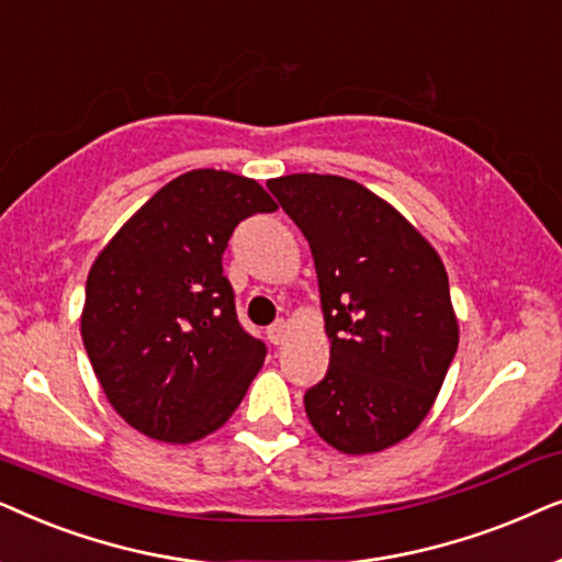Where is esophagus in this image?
Returning <instances> with one entry per match:
<instances>
[{
    "label": "esophagus",
    "mask_w": 562,
    "mask_h": 562,
    "mask_svg": "<svg viewBox=\"0 0 562 562\" xmlns=\"http://www.w3.org/2000/svg\"><path fill=\"white\" fill-rule=\"evenodd\" d=\"M267 336H269V341L274 344V347H280V344L285 341V336H288V324H285V321H282V318L274 321V324L267 328Z\"/></svg>",
    "instance_id": "esophagus-1"
}]
</instances>
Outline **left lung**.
<instances>
[{"label":"left lung","mask_w":562,"mask_h":562,"mask_svg":"<svg viewBox=\"0 0 562 562\" xmlns=\"http://www.w3.org/2000/svg\"><path fill=\"white\" fill-rule=\"evenodd\" d=\"M267 187L308 238L331 341L305 414L334 450L383 452L418 429L458 351L447 269L391 203L355 179L288 175Z\"/></svg>","instance_id":"obj_1"}]
</instances>
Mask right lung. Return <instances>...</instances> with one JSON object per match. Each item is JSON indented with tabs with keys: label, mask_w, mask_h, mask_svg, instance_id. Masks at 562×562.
<instances>
[{
	"label": "right lung",
	"mask_w": 562,
	"mask_h": 562,
	"mask_svg": "<svg viewBox=\"0 0 562 562\" xmlns=\"http://www.w3.org/2000/svg\"><path fill=\"white\" fill-rule=\"evenodd\" d=\"M277 203L249 177L192 169L140 205L97 254L81 339L110 406L156 442L221 429L265 362L238 326L223 251Z\"/></svg>",
	"instance_id": "1"
}]
</instances>
